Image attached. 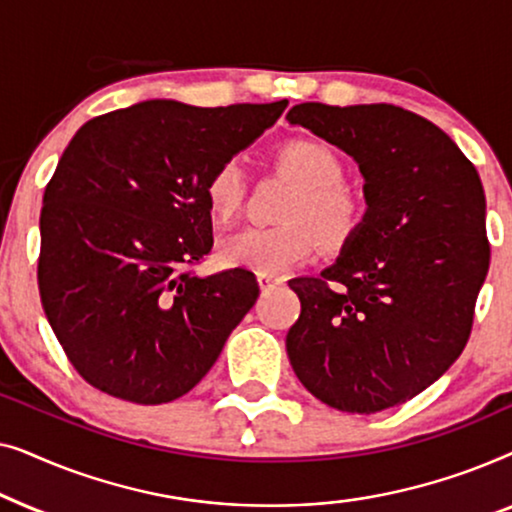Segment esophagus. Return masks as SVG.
<instances>
[{
  "label": "esophagus",
  "instance_id": "esophagus-1",
  "mask_svg": "<svg viewBox=\"0 0 512 512\" xmlns=\"http://www.w3.org/2000/svg\"><path fill=\"white\" fill-rule=\"evenodd\" d=\"M282 284V279L275 277V275H265V272H258V286H261L263 291H270L275 289V286Z\"/></svg>",
  "mask_w": 512,
  "mask_h": 512
}]
</instances>
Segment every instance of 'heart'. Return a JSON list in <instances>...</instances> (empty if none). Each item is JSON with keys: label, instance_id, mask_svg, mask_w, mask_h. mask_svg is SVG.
<instances>
[{"label": "heart", "instance_id": "heart-1", "mask_svg": "<svg viewBox=\"0 0 512 512\" xmlns=\"http://www.w3.org/2000/svg\"><path fill=\"white\" fill-rule=\"evenodd\" d=\"M279 167L298 184L284 207V226L244 228L221 244L223 263L265 275L307 261L317 249H340L361 226V202L342 186L345 165L319 139H291L279 149ZM205 195L214 216L230 219L242 205L244 174L237 160H226L209 174Z\"/></svg>", "mask_w": 512, "mask_h": 512}]
</instances>
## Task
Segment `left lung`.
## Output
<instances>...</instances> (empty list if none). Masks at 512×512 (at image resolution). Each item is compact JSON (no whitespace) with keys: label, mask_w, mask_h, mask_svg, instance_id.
Listing matches in <instances>:
<instances>
[{"label":"left lung","mask_w":512,"mask_h":512,"mask_svg":"<svg viewBox=\"0 0 512 512\" xmlns=\"http://www.w3.org/2000/svg\"><path fill=\"white\" fill-rule=\"evenodd\" d=\"M286 121L338 146L363 177L366 214L321 277H296L293 373L342 412L394 408L464 352L489 270L485 191L438 125L394 104H296Z\"/></svg>","instance_id":"left-lung-1"}]
</instances>
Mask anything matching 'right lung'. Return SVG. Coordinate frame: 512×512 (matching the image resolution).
<instances>
[{
	"label": "right lung",
	"mask_w": 512,
	"mask_h": 512,
	"mask_svg": "<svg viewBox=\"0 0 512 512\" xmlns=\"http://www.w3.org/2000/svg\"><path fill=\"white\" fill-rule=\"evenodd\" d=\"M286 100H146L81 125L41 207L39 293L79 375L139 405L209 373L258 298L254 272L198 277L212 249L209 174L272 128Z\"/></svg>",
	"instance_id": "right-lung-1"
}]
</instances>
